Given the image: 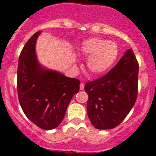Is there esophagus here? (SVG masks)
<instances>
[{"label": "esophagus", "instance_id": "34e87169", "mask_svg": "<svg viewBox=\"0 0 156 156\" xmlns=\"http://www.w3.org/2000/svg\"><path fill=\"white\" fill-rule=\"evenodd\" d=\"M80 89L81 90H84V83H81L80 85Z\"/></svg>", "mask_w": 156, "mask_h": 156}]
</instances>
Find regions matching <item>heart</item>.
Segmentation results:
<instances>
[{"mask_svg":"<svg viewBox=\"0 0 156 156\" xmlns=\"http://www.w3.org/2000/svg\"><path fill=\"white\" fill-rule=\"evenodd\" d=\"M80 50L83 55L90 56L87 68L95 76L109 70L116 61L119 52L116 43L102 38L87 40L82 44Z\"/></svg>","mask_w":156,"mask_h":156,"instance_id":"heart-1","label":"heart"}]
</instances>
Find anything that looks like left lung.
<instances>
[{
	"label": "left lung",
	"instance_id": "obj_1",
	"mask_svg": "<svg viewBox=\"0 0 156 156\" xmlns=\"http://www.w3.org/2000/svg\"><path fill=\"white\" fill-rule=\"evenodd\" d=\"M138 75L139 63L129 49L107 74L86 84L87 114L95 128L111 129L123 121L136 101Z\"/></svg>",
	"mask_w": 156,
	"mask_h": 156
}]
</instances>
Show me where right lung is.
<instances>
[{
  "label": "right lung",
  "instance_id": "add662e5",
  "mask_svg": "<svg viewBox=\"0 0 156 156\" xmlns=\"http://www.w3.org/2000/svg\"><path fill=\"white\" fill-rule=\"evenodd\" d=\"M41 31L35 33L20 52L17 67V93L26 116L41 129H53L61 123L80 82L37 61L35 45Z\"/></svg>",
  "mask_w": 156,
  "mask_h": 156
}]
</instances>
